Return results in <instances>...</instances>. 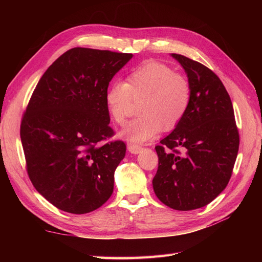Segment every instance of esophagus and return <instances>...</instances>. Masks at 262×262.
Returning <instances> with one entry per match:
<instances>
[{"label": "esophagus", "mask_w": 262, "mask_h": 262, "mask_svg": "<svg viewBox=\"0 0 262 262\" xmlns=\"http://www.w3.org/2000/svg\"><path fill=\"white\" fill-rule=\"evenodd\" d=\"M128 148H129V150H130L132 154H139L140 152H142V149H143V147H142L141 145L134 144V143H130L128 145Z\"/></svg>", "instance_id": "34e87169"}]
</instances>
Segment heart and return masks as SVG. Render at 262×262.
<instances>
[{
  "instance_id": "obj_1",
  "label": "heart",
  "mask_w": 262,
  "mask_h": 262,
  "mask_svg": "<svg viewBox=\"0 0 262 262\" xmlns=\"http://www.w3.org/2000/svg\"><path fill=\"white\" fill-rule=\"evenodd\" d=\"M137 117L125 126L122 136L132 142H145L165 130L173 129L185 118L191 104L189 78L164 63L147 61L131 70L125 82L115 81L107 87L105 100L114 120L124 125L133 99H141Z\"/></svg>"
}]
</instances>
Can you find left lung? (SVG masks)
Returning <instances> with one entry per match:
<instances>
[{"label":"left lung","mask_w":262,"mask_h":262,"mask_svg":"<svg viewBox=\"0 0 262 262\" xmlns=\"http://www.w3.org/2000/svg\"><path fill=\"white\" fill-rule=\"evenodd\" d=\"M192 87L185 118L155 146L156 196L165 205L190 211L209 204L226 188L238 153L231 97L219 76L201 63L171 53Z\"/></svg>","instance_id":"1"}]
</instances>
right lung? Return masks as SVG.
Wrapping results in <instances>:
<instances>
[{"mask_svg": "<svg viewBox=\"0 0 262 262\" xmlns=\"http://www.w3.org/2000/svg\"><path fill=\"white\" fill-rule=\"evenodd\" d=\"M131 53L73 48L39 80L24 113L20 140L26 169L37 191L55 208L84 214L114 191V175L125 155L123 141H102L109 126L105 94Z\"/></svg>", "mask_w": 262, "mask_h": 262, "instance_id": "1", "label": "right lung"}]
</instances>
